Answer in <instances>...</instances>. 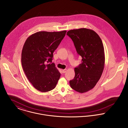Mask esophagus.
<instances>
[{
  "label": "esophagus",
  "instance_id": "esophagus-1",
  "mask_svg": "<svg viewBox=\"0 0 128 128\" xmlns=\"http://www.w3.org/2000/svg\"><path fill=\"white\" fill-rule=\"evenodd\" d=\"M66 72V69H64V70H62V73H65Z\"/></svg>",
  "mask_w": 128,
  "mask_h": 128
}]
</instances>
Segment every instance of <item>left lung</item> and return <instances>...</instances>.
I'll use <instances>...</instances> for the list:
<instances>
[{"instance_id":"obj_1","label":"left lung","mask_w":128,"mask_h":128,"mask_svg":"<svg viewBox=\"0 0 128 128\" xmlns=\"http://www.w3.org/2000/svg\"><path fill=\"white\" fill-rule=\"evenodd\" d=\"M66 34L82 58V63L74 68L75 77L70 81V86L79 92H87L96 86L104 69L105 56L102 41L94 31L86 28L70 30Z\"/></svg>"}]
</instances>
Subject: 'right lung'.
<instances>
[{
  "label": "right lung",
  "instance_id": "right-lung-1",
  "mask_svg": "<svg viewBox=\"0 0 128 128\" xmlns=\"http://www.w3.org/2000/svg\"><path fill=\"white\" fill-rule=\"evenodd\" d=\"M66 32H39L25 41L22 52V67L29 81L39 91L52 90L60 78V73L51 62L53 53Z\"/></svg>",
  "mask_w": 128,
  "mask_h": 128
}]
</instances>
